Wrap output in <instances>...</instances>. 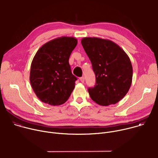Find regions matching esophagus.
<instances>
[{"label": "esophagus", "mask_w": 158, "mask_h": 158, "mask_svg": "<svg viewBox=\"0 0 158 158\" xmlns=\"http://www.w3.org/2000/svg\"><path fill=\"white\" fill-rule=\"evenodd\" d=\"M79 79H80V81H81V82H82V83H84V77H80V78H79Z\"/></svg>", "instance_id": "esophagus-1"}]
</instances>
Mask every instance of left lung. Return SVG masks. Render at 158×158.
<instances>
[{
    "instance_id": "8db88e82",
    "label": "left lung",
    "mask_w": 158,
    "mask_h": 158,
    "mask_svg": "<svg viewBox=\"0 0 158 158\" xmlns=\"http://www.w3.org/2000/svg\"><path fill=\"white\" fill-rule=\"evenodd\" d=\"M81 44L91 60L96 85L88 92L92 100L101 106L116 104L128 93L133 70L124 50L109 40L85 37Z\"/></svg>"
}]
</instances>
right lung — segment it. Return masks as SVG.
Listing matches in <instances>:
<instances>
[{
	"label": "right lung",
	"instance_id": "1",
	"mask_svg": "<svg viewBox=\"0 0 158 158\" xmlns=\"http://www.w3.org/2000/svg\"><path fill=\"white\" fill-rule=\"evenodd\" d=\"M77 44L76 38L62 36L46 43L37 51L31 62L30 81L42 102L58 106L70 97L77 77L72 74L69 59Z\"/></svg>",
	"mask_w": 158,
	"mask_h": 158
}]
</instances>
